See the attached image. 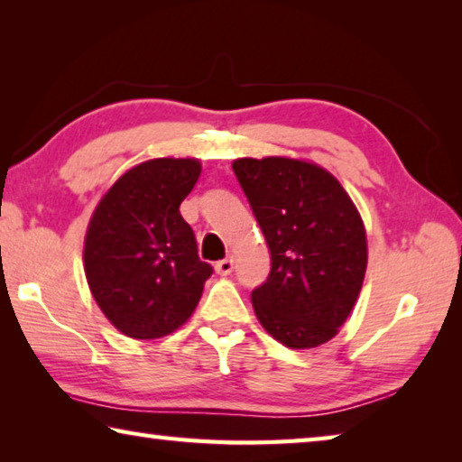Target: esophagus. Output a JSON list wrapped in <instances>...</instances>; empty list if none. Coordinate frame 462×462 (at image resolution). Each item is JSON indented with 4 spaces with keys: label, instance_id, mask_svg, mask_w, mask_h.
<instances>
[{
    "label": "esophagus",
    "instance_id": "obj_1",
    "mask_svg": "<svg viewBox=\"0 0 462 462\" xmlns=\"http://www.w3.org/2000/svg\"><path fill=\"white\" fill-rule=\"evenodd\" d=\"M232 271H234V259H232V256H226V259L216 263V273H217V275H230Z\"/></svg>",
    "mask_w": 462,
    "mask_h": 462
}]
</instances>
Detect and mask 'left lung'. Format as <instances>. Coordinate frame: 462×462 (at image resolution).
I'll list each match as a JSON object with an SVG mask.
<instances>
[{"label":"left lung","instance_id":"obj_1","mask_svg":"<svg viewBox=\"0 0 462 462\" xmlns=\"http://www.w3.org/2000/svg\"><path fill=\"white\" fill-rule=\"evenodd\" d=\"M234 175L271 253L267 281L253 289L261 326L289 348L338 334L366 271V234L338 179L314 162L238 159Z\"/></svg>","mask_w":462,"mask_h":462}]
</instances>
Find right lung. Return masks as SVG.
<instances>
[{
	"instance_id": "add662e5",
	"label": "right lung",
	"mask_w": 462,
	"mask_h": 462,
	"mask_svg": "<svg viewBox=\"0 0 462 462\" xmlns=\"http://www.w3.org/2000/svg\"><path fill=\"white\" fill-rule=\"evenodd\" d=\"M199 173L198 159L140 162L91 216L85 277L99 310L130 338H161L183 326L214 273L179 212Z\"/></svg>"
}]
</instances>
